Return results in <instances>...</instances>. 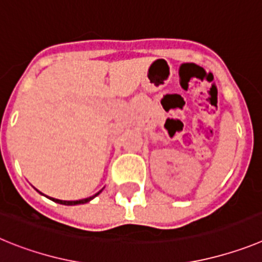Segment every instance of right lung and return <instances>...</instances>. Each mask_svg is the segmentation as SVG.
Here are the masks:
<instances>
[{
    "instance_id": "obj_1",
    "label": "right lung",
    "mask_w": 262,
    "mask_h": 262,
    "mask_svg": "<svg viewBox=\"0 0 262 262\" xmlns=\"http://www.w3.org/2000/svg\"><path fill=\"white\" fill-rule=\"evenodd\" d=\"M101 193V191H98V193L96 194V195H93V196H89V198H85V200H80V201H60V200H55V198H52V201H55V202H57V203H61V205H80V203H86V202H89L90 200H93L94 196H97L98 195V194Z\"/></svg>"
}]
</instances>
